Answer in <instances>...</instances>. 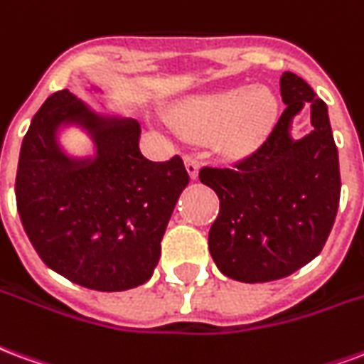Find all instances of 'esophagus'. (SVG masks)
Masks as SVG:
<instances>
[{"mask_svg":"<svg viewBox=\"0 0 364 364\" xmlns=\"http://www.w3.org/2000/svg\"><path fill=\"white\" fill-rule=\"evenodd\" d=\"M184 163H186V171L190 174V178H198V171H200V163H198V156L196 155H184Z\"/></svg>","mask_w":364,"mask_h":364,"instance_id":"1","label":"esophagus"}]
</instances>
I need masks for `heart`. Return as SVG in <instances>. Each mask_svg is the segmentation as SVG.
Instances as JSON below:
<instances>
[{"label":"heart","instance_id":"heart-1","mask_svg":"<svg viewBox=\"0 0 364 364\" xmlns=\"http://www.w3.org/2000/svg\"><path fill=\"white\" fill-rule=\"evenodd\" d=\"M279 102L267 87H232L186 100L174 116L180 132L193 139L219 135L229 153L258 145L277 118Z\"/></svg>","mask_w":364,"mask_h":364}]
</instances>
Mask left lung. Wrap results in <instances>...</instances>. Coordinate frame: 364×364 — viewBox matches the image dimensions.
<instances>
[{
    "label": "left lung",
    "instance_id": "obj_1",
    "mask_svg": "<svg viewBox=\"0 0 364 364\" xmlns=\"http://www.w3.org/2000/svg\"><path fill=\"white\" fill-rule=\"evenodd\" d=\"M283 110L258 149L229 166H203L200 180L221 208L209 229L211 258L230 279L266 283L287 277L322 252L341 192L338 147L328 106L304 79L281 75ZM311 112L313 132L290 137L296 113Z\"/></svg>",
    "mask_w": 364,
    "mask_h": 364
}]
</instances>
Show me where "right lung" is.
<instances>
[{
	"label": "right lung",
	"instance_id": "right-lung-1",
	"mask_svg": "<svg viewBox=\"0 0 364 364\" xmlns=\"http://www.w3.org/2000/svg\"><path fill=\"white\" fill-rule=\"evenodd\" d=\"M83 127L97 153L73 159L57 143L62 125ZM139 122L102 116L68 89L34 114L18 155L21 223L50 269L95 291H127L151 279L161 240L190 176L174 155L139 151Z\"/></svg>",
	"mask_w": 364,
	"mask_h": 364
}]
</instances>
